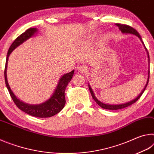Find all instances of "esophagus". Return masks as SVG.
I'll return each instance as SVG.
<instances>
[{"mask_svg":"<svg viewBox=\"0 0 154 154\" xmlns=\"http://www.w3.org/2000/svg\"><path fill=\"white\" fill-rule=\"evenodd\" d=\"M78 71H79L82 73H85L87 71V68L85 66H79L77 67Z\"/></svg>","mask_w":154,"mask_h":154,"instance_id":"1","label":"esophagus"}]
</instances>
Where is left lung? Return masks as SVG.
Listing matches in <instances>:
<instances>
[{
	"label": "left lung",
	"instance_id": "1",
	"mask_svg": "<svg viewBox=\"0 0 154 154\" xmlns=\"http://www.w3.org/2000/svg\"><path fill=\"white\" fill-rule=\"evenodd\" d=\"M116 26H118L119 27V29L121 30L122 32L123 33H129V34H132V35H134L137 36L138 37H139L140 40H141V37H140V35L139 34V32H137V31L133 28L131 26H130L128 25H125V24H116ZM145 49H147V48H145ZM148 54V58H149V53L147 52ZM148 79H147V84L145 85V87L144 88V89L141 92V93L140 94L137 96V97L134 99V100H132L131 101H130L128 103H124V104H121V105H106V104L105 103H101L100 101H99L97 98L95 97L94 94V92L92 90V88H90V86L89 85V89L90 91V93L91 94H92V96L94 100L96 101V103L98 104V105L100 106V107H102L103 109H108V110H118V109H124V108H126L127 106H129L132 104H134V103H136L137 101L139 100L140 98V96L143 94V93L144 92V91L145 90L146 87L147 86V84H148V82H149V72H148Z\"/></svg>",
	"mask_w": 154,
	"mask_h": 154
}]
</instances>
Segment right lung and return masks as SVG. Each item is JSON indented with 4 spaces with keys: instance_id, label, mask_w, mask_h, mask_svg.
I'll use <instances>...</instances> for the list:
<instances>
[{
    "instance_id": "right-lung-1",
    "label": "right lung",
    "mask_w": 154,
    "mask_h": 154,
    "mask_svg": "<svg viewBox=\"0 0 154 154\" xmlns=\"http://www.w3.org/2000/svg\"><path fill=\"white\" fill-rule=\"evenodd\" d=\"M36 31H37V29L36 28H28L24 32L21 34L18 37L15 38V41L11 44V45L10 46L8 50V53H7L4 71L5 84H6V86L9 90L10 96H11V98L14 100L15 105L20 110L25 112V113H26L28 115H30V116L36 117V118H49V117L54 116L56 114L58 113L64 108L65 103H66L64 95L65 90H66L67 85L69 84V83L72 79L74 74V70H72L71 72H69V73L64 75L60 78L58 84V86H57L54 94L51 96V97L49 100L45 101V103L40 104V105H28V104H26L22 102V101H20L14 95V94L13 93L11 88L9 87L7 79L6 71L7 61H8V57L9 56L10 54L18 45H20V44L24 42L26 40H27L28 38H29L31 36L35 35V33Z\"/></svg>"
}]
</instances>
